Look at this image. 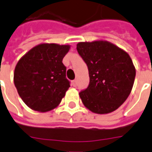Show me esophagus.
<instances>
[{
  "instance_id": "obj_1",
  "label": "esophagus",
  "mask_w": 152,
  "mask_h": 152,
  "mask_svg": "<svg viewBox=\"0 0 152 152\" xmlns=\"http://www.w3.org/2000/svg\"><path fill=\"white\" fill-rule=\"evenodd\" d=\"M76 85H77V80H73V86H76Z\"/></svg>"
}]
</instances>
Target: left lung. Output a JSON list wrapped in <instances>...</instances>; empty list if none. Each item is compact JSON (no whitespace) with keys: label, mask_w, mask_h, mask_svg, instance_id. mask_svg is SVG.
Listing matches in <instances>:
<instances>
[{"label":"left lung","mask_w":152,"mask_h":152,"mask_svg":"<svg viewBox=\"0 0 152 152\" xmlns=\"http://www.w3.org/2000/svg\"><path fill=\"white\" fill-rule=\"evenodd\" d=\"M80 56L89 70L90 84L80 97L86 108L98 114H106L119 108L130 94L136 76L130 56L105 40L80 42Z\"/></svg>","instance_id":"left-lung-1"}]
</instances>
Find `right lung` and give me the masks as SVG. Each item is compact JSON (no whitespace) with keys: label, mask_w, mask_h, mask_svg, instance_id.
<instances>
[{"label":"right lung","mask_w":152,"mask_h":152,"mask_svg":"<svg viewBox=\"0 0 152 152\" xmlns=\"http://www.w3.org/2000/svg\"><path fill=\"white\" fill-rule=\"evenodd\" d=\"M71 46L40 43L17 62L14 83L22 100L30 109L48 112L61 103L70 82L62 59Z\"/></svg>","instance_id":"obj_1"}]
</instances>
